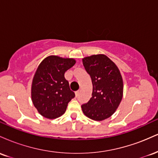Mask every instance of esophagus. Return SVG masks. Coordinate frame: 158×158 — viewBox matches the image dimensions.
Wrapping results in <instances>:
<instances>
[{"label": "esophagus", "mask_w": 158, "mask_h": 158, "mask_svg": "<svg viewBox=\"0 0 158 158\" xmlns=\"http://www.w3.org/2000/svg\"><path fill=\"white\" fill-rule=\"evenodd\" d=\"M79 93H80V90H77V91L75 92V94H76V97H79Z\"/></svg>", "instance_id": "34e87169"}]
</instances>
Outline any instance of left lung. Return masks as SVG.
I'll return each instance as SVG.
<instances>
[{
	"instance_id": "obj_1",
	"label": "left lung",
	"mask_w": 158,
	"mask_h": 158,
	"mask_svg": "<svg viewBox=\"0 0 158 158\" xmlns=\"http://www.w3.org/2000/svg\"><path fill=\"white\" fill-rule=\"evenodd\" d=\"M82 63L91 78L93 92L92 97L81 106V109L90 119L104 120L115 112L122 100V76L117 65L103 54L85 57Z\"/></svg>"
}]
</instances>
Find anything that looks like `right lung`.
Here are the masks:
<instances>
[{
    "instance_id": "obj_1",
    "label": "right lung",
    "mask_w": 158,
    "mask_h": 158,
    "mask_svg": "<svg viewBox=\"0 0 158 158\" xmlns=\"http://www.w3.org/2000/svg\"><path fill=\"white\" fill-rule=\"evenodd\" d=\"M75 63V59L57 56H48L40 63L32 79L31 97L34 106L43 117H59L75 97L64 78L65 72Z\"/></svg>"
}]
</instances>
